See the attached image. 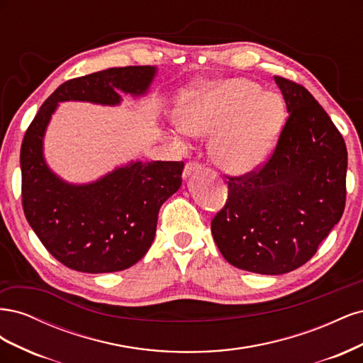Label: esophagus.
I'll list each match as a JSON object with an SVG mask.
<instances>
[{
  "mask_svg": "<svg viewBox=\"0 0 363 363\" xmlns=\"http://www.w3.org/2000/svg\"><path fill=\"white\" fill-rule=\"evenodd\" d=\"M201 169V164L199 163V162H188L184 164V169H183V177L184 179H188V177H191L192 174H195V172H199Z\"/></svg>",
  "mask_w": 363,
  "mask_h": 363,
  "instance_id": "esophagus-1",
  "label": "esophagus"
}]
</instances>
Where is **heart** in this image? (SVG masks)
Returning a JSON list of instances; mask_svg holds the SVG:
<instances>
[{"label":"heart","mask_w":363,"mask_h":363,"mask_svg":"<svg viewBox=\"0 0 363 363\" xmlns=\"http://www.w3.org/2000/svg\"><path fill=\"white\" fill-rule=\"evenodd\" d=\"M286 119L281 96L247 79H232L186 92L175 123L192 136L213 135L211 157L232 175L257 171L272 152Z\"/></svg>","instance_id":"1"}]
</instances>
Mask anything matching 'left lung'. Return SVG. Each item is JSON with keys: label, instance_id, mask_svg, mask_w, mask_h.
Returning <instances> with one entry per match:
<instances>
[{"label": "left lung", "instance_id": "1", "mask_svg": "<svg viewBox=\"0 0 363 363\" xmlns=\"http://www.w3.org/2000/svg\"><path fill=\"white\" fill-rule=\"evenodd\" d=\"M288 108L277 147L257 172L228 179L225 206L212 219L224 259L267 276L309 260L345 208L347 147L312 94L274 77Z\"/></svg>", "mask_w": 363, "mask_h": 363}]
</instances>
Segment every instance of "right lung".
I'll use <instances>...</instances> for the list:
<instances>
[{
  "label": "right lung",
  "mask_w": 363,
  "mask_h": 363,
  "mask_svg": "<svg viewBox=\"0 0 363 363\" xmlns=\"http://www.w3.org/2000/svg\"><path fill=\"white\" fill-rule=\"evenodd\" d=\"M156 67L111 68L65 82L42 104L21 147L23 207L33 232L51 256L80 272H115L147 255L160 206L182 186L183 162H130L91 183L54 174L43 157V136L63 101L121 103V92L142 96Z\"/></svg>",
  "instance_id": "obj_1"
}]
</instances>
